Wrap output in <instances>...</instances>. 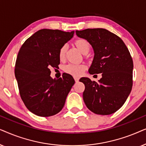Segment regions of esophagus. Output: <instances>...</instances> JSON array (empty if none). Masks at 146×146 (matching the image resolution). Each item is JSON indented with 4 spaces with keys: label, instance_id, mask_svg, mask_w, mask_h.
<instances>
[{
    "label": "esophagus",
    "instance_id": "34e87169",
    "mask_svg": "<svg viewBox=\"0 0 146 146\" xmlns=\"http://www.w3.org/2000/svg\"><path fill=\"white\" fill-rule=\"evenodd\" d=\"M74 80L76 82H78L79 81V78L78 77H74Z\"/></svg>",
    "mask_w": 146,
    "mask_h": 146
}]
</instances>
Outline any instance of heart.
Listing matches in <instances>:
<instances>
[{
	"instance_id": "b5f03b06",
	"label": "heart",
	"mask_w": 146,
	"mask_h": 146,
	"mask_svg": "<svg viewBox=\"0 0 146 146\" xmlns=\"http://www.w3.org/2000/svg\"><path fill=\"white\" fill-rule=\"evenodd\" d=\"M74 44L79 51L83 54H86L90 50V44L88 41L84 38H79L76 40L74 42ZM67 46L64 45L61 47L59 51V58L60 60L64 59L67 52ZM86 66L83 64H68L65 66V72L70 74L79 76L85 70Z\"/></svg>"
}]
</instances>
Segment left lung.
Returning <instances> with one entry per match:
<instances>
[{"label": "left lung", "instance_id": "left-lung-1", "mask_svg": "<svg viewBox=\"0 0 146 146\" xmlns=\"http://www.w3.org/2000/svg\"><path fill=\"white\" fill-rule=\"evenodd\" d=\"M78 36L88 41L94 56L88 70L90 74H102L98 82L83 77V100L90 110L110 115L120 108L132 88L133 60L120 38L104 29L76 31Z\"/></svg>", "mask_w": 146, "mask_h": 146}]
</instances>
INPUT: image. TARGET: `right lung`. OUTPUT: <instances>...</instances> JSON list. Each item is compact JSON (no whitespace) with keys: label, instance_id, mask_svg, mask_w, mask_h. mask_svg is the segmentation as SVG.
<instances>
[{"label":"right lung","instance_id":"add662e5","mask_svg":"<svg viewBox=\"0 0 146 146\" xmlns=\"http://www.w3.org/2000/svg\"><path fill=\"white\" fill-rule=\"evenodd\" d=\"M74 34V31L42 29L29 38L20 49L15 74L21 98L34 114L52 116L64 106L75 81L68 74L52 79L50 68L59 64L60 49Z\"/></svg>","mask_w":146,"mask_h":146}]
</instances>
